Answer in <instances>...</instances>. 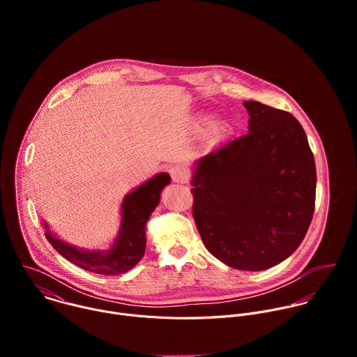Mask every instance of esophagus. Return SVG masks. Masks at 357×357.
<instances>
[{"label":"esophagus","mask_w":357,"mask_h":357,"mask_svg":"<svg viewBox=\"0 0 357 357\" xmlns=\"http://www.w3.org/2000/svg\"><path fill=\"white\" fill-rule=\"evenodd\" d=\"M169 174H171V176H172V179H174L175 182L185 183V182H188V179H189L188 171H186L185 168H181V167H174V168H171V169H169Z\"/></svg>","instance_id":"obj_1"}]
</instances>
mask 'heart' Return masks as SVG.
Listing matches in <instances>:
<instances>
[{
    "label": "heart",
    "mask_w": 357,
    "mask_h": 357,
    "mask_svg": "<svg viewBox=\"0 0 357 357\" xmlns=\"http://www.w3.org/2000/svg\"><path fill=\"white\" fill-rule=\"evenodd\" d=\"M203 123H205L206 126H212V124H213V119L208 117V119H205V120H203Z\"/></svg>",
    "instance_id": "b5f03b06"
}]
</instances>
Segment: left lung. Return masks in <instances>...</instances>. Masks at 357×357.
<instances>
[{
    "label": "left lung",
    "instance_id": "obj_1",
    "mask_svg": "<svg viewBox=\"0 0 357 357\" xmlns=\"http://www.w3.org/2000/svg\"><path fill=\"white\" fill-rule=\"evenodd\" d=\"M248 132L197 160L193 219L203 244L229 267L271 268L298 248L315 209L317 168L289 113L244 101Z\"/></svg>",
    "mask_w": 357,
    "mask_h": 357
}]
</instances>
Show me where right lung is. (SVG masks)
Returning a JSON list of instances; mask_svg holds the SVG:
<instances>
[{"label": "right lung", "instance_id": "obj_1", "mask_svg": "<svg viewBox=\"0 0 357 357\" xmlns=\"http://www.w3.org/2000/svg\"><path fill=\"white\" fill-rule=\"evenodd\" d=\"M169 182V174L161 172L124 196L120 230L109 250H84L65 243L43 222L45 236L61 256L86 271L103 275L127 273L144 256L146 222L158 206L161 192Z\"/></svg>", "mask_w": 357, "mask_h": 357}]
</instances>
